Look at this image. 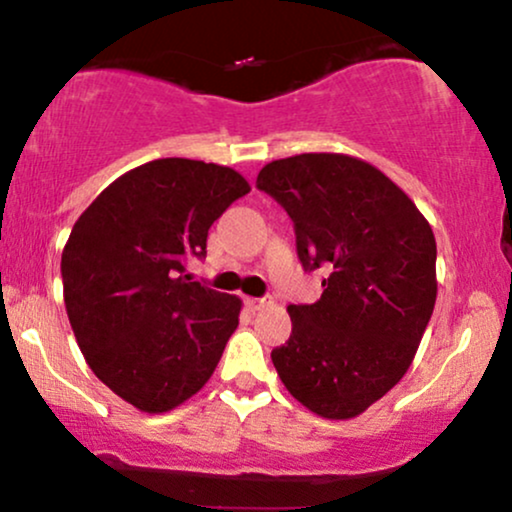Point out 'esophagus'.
<instances>
[{"label": "esophagus", "instance_id": "34e87169", "mask_svg": "<svg viewBox=\"0 0 512 512\" xmlns=\"http://www.w3.org/2000/svg\"><path fill=\"white\" fill-rule=\"evenodd\" d=\"M274 303L272 296H262V298H245V305L255 313V310H262V308H269V305Z\"/></svg>", "mask_w": 512, "mask_h": 512}]
</instances>
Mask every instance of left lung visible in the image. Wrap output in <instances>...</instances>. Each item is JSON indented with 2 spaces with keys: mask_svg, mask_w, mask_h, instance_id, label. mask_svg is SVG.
<instances>
[{
  "mask_svg": "<svg viewBox=\"0 0 512 512\" xmlns=\"http://www.w3.org/2000/svg\"><path fill=\"white\" fill-rule=\"evenodd\" d=\"M257 190L291 216L305 272L327 269L320 301L289 305L272 361L325 419H354L414 361L436 305V238L416 204L361 158L301 154L267 163Z\"/></svg>",
  "mask_w": 512,
  "mask_h": 512,
  "instance_id": "obj_1",
  "label": "left lung"
}]
</instances>
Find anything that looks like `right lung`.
Masks as SVG:
<instances>
[{"label": "right lung", "mask_w": 512, "mask_h": 512, "mask_svg": "<svg viewBox=\"0 0 512 512\" xmlns=\"http://www.w3.org/2000/svg\"><path fill=\"white\" fill-rule=\"evenodd\" d=\"M233 168L158 158L91 202L62 252L64 305L86 363L132 407L163 414L197 395L236 332L240 298L185 274L209 228L248 195Z\"/></svg>", "instance_id": "right-lung-1"}]
</instances>
